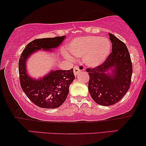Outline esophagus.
I'll use <instances>...</instances> for the list:
<instances>
[{
    "label": "esophagus",
    "mask_w": 146,
    "mask_h": 146,
    "mask_svg": "<svg viewBox=\"0 0 146 146\" xmlns=\"http://www.w3.org/2000/svg\"><path fill=\"white\" fill-rule=\"evenodd\" d=\"M84 70V66L82 64L76 65L74 67V73L75 76H77L79 73L82 72Z\"/></svg>",
    "instance_id": "1"
}]
</instances>
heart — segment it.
<instances>
[{
	"label": "heart",
	"mask_w": 146,
	"mask_h": 146,
	"mask_svg": "<svg viewBox=\"0 0 146 146\" xmlns=\"http://www.w3.org/2000/svg\"><path fill=\"white\" fill-rule=\"evenodd\" d=\"M68 48L75 56L84 57L88 66L95 67L101 64L109 55L110 42L104 38L90 36L73 40Z\"/></svg>",
	"instance_id": "obj_1"
}]
</instances>
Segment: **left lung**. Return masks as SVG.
<instances>
[{"label": "left lung", "instance_id": "8db88e82", "mask_svg": "<svg viewBox=\"0 0 146 146\" xmlns=\"http://www.w3.org/2000/svg\"><path fill=\"white\" fill-rule=\"evenodd\" d=\"M109 36L112 52L101 65L86 69L90 94L95 102L105 106L121 100L130 87L132 75V64L126 46L111 33Z\"/></svg>", "mask_w": 146, "mask_h": 146}]
</instances>
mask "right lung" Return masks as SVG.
Wrapping results in <instances>:
<instances>
[{"mask_svg":"<svg viewBox=\"0 0 146 146\" xmlns=\"http://www.w3.org/2000/svg\"><path fill=\"white\" fill-rule=\"evenodd\" d=\"M65 36L35 39L29 42L21 54L19 62L21 86L32 102L42 108H56L64 102L69 86L75 78L73 68L69 70L51 71L42 78L35 80L27 72L26 62L32 54L40 49L56 48Z\"/></svg>","mask_w":146,"mask_h":146,"instance_id":"add662e5","label":"right lung"}]
</instances>
